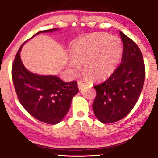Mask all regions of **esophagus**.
Segmentation results:
<instances>
[{
	"label": "esophagus",
	"mask_w": 158,
	"mask_h": 158,
	"mask_svg": "<svg viewBox=\"0 0 158 158\" xmlns=\"http://www.w3.org/2000/svg\"><path fill=\"white\" fill-rule=\"evenodd\" d=\"M85 85V84L84 82H83L82 81H78V88H79V89L80 90L81 89V88H83Z\"/></svg>",
	"instance_id": "1"
}]
</instances>
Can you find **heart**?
Wrapping results in <instances>:
<instances>
[{
	"label": "heart",
	"mask_w": 158,
	"mask_h": 158,
	"mask_svg": "<svg viewBox=\"0 0 158 158\" xmlns=\"http://www.w3.org/2000/svg\"><path fill=\"white\" fill-rule=\"evenodd\" d=\"M122 54V44L114 36L94 33L77 41L70 50L68 66L77 73L84 66L85 75L95 81L109 77L114 71Z\"/></svg>",
	"instance_id": "1"
}]
</instances>
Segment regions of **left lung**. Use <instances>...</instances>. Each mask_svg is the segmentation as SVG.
I'll return each instance as SVG.
<instances>
[{"label": "left lung", "instance_id": "1", "mask_svg": "<svg viewBox=\"0 0 158 158\" xmlns=\"http://www.w3.org/2000/svg\"><path fill=\"white\" fill-rule=\"evenodd\" d=\"M123 43L120 64L101 84L95 85L97 97L93 110L101 123H111L124 118L138 100L145 80L142 52L136 43L119 32Z\"/></svg>", "mask_w": 158, "mask_h": 158}]
</instances>
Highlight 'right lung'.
<instances>
[{"label": "right lung", "instance_id": "obj_1", "mask_svg": "<svg viewBox=\"0 0 158 158\" xmlns=\"http://www.w3.org/2000/svg\"><path fill=\"white\" fill-rule=\"evenodd\" d=\"M57 30L40 31L32 37ZM23 44L16 54L12 68V81L19 102L38 120L57 124L68 113L72 99L79 91L77 82H64L56 76H41L29 71L20 57Z\"/></svg>", "mask_w": 158, "mask_h": 158}]
</instances>
